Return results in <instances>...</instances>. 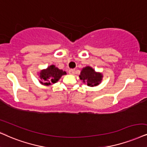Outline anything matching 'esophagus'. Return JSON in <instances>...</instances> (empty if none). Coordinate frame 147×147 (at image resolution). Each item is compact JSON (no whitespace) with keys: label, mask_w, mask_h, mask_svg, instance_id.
Masks as SVG:
<instances>
[{"label":"esophagus","mask_w":147,"mask_h":147,"mask_svg":"<svg viewBox=\"0 0 147 147\" xmlns=\"http://www.w3.org/2000/svg\"><path fill=\"white\" fill-rule=\"evenodd\" d=\"M75 70L74 69H70L68 70V73H69L70 75H74V74H75Z\"/></svg>","instance_id":"esophagus-1"}]
</instances>
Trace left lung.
<instances>
[{
    "label": "left lung",
    "instance_id": "obj_1",
    "mask_svg": "<svg viewBox=\"0 0 147 147\" xmlns=\"http://www.w3.org/2000/svg\"><path fill=\"white\" fill-rule=\"evenodd\" d=\"M79 77L80 79L83 80V82H86L88 86L93 87L96 86L101 82L102 75V74L96 72L95 70L90 66H87L83 68Z\"/></svg>",
    "mask_w": 147,
    "mask_h": 147
}]
</instances>
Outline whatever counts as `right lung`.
I'll list each match as a JSON object with an SVG mask.
<instances>
[{"instance_id":"obj_1","label":"right lung","mask_w":147,"mask_h":147,"mask_svg":"<svg viewBox=\"0 0 147 147\" xmlns=\"http://www.w3.org/2000/svg\"><path fill=\"white\" fill-rule=\"evenodd\" d=\"M66 74L65 71L58 69L54 65H51L47 69L40 71V79H41V81L40 82L43 85H51V83H56L62 75H66Z\"/></svg>"}]
</instances>
